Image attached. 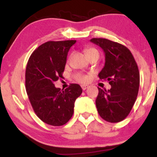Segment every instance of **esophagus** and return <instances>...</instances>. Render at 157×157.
<instances>
[{"instance_id":"esophagus-1","label":"esophagus","mask_w":157,"mask_h":157,"mask_svg":"<svg viewBox=\"0 0 157 157\" xmlns=\"http://www.w3.org/2000/svg\"><path fill=\"white\" fill-rule=\"evenodd\" d=\"M81 87H82V89L83 90V91H85L86 89H88V87H89V86H86V85H82V86H81Z\"/></svg>"}]
</instances>
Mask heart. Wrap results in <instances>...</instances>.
I'll return each instance as SVG.
<instances>
[{
  "instance_id": "b5f03b06",
  "label": "heart",
  "mask_w": 157,
  "mask_h": 157,
  "mask_svg": "<svg viewBox=\"0 0 157 157\" xmlns=\"http://www.w3.org/2000/svg\"><path fill=\"white\" fill-rule=\"evenodd\" d=\"M86 53L88 56L91 55H99V52L97 51L96 48H88L86 49ZM76 79L79 82H88L89 80V77L87 75H77L76 77Z\"/></svg>"
}]
</instances>
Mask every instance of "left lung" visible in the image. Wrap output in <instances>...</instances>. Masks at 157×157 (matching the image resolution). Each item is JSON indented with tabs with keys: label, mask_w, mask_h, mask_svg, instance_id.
<instances>
[{
	"label": "left lung",
	"mask_w": 157,
	"mask_h": 157,
	"mask_svg": "<svg viewBox=\"0 0 157 157\" xmlns=\"http://www.w3.org/2000/svg\"><path fill=\"white\" fill-rule=\"evenodd\" d=\"M91 42L105 52V66L98 76L111 86L108 91L98 88L97 111L105 121L119 122L127 117L136 100L140 86L137 64L130 50L123 45L105 38H92Z\"/></svg>",
	"instance_id": "left-lung-1"
}]
</instances>
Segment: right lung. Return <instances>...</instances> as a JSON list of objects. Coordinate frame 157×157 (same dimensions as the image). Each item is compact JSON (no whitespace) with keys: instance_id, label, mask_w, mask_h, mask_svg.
<instances>
[{"instance_id":"add662e5","label":"right lung","mask_w":157,"mask_h":157,"mask_svg":"<svg viewBox=\"0 0 157 157\" xmlns=\"http://www.w3.org/2000/svg\"><path fill=\"white\" fill-rule=\"evenodd\" d=\"M76 40L48 41L32 52L26 68V90L38 117L48 125H63L71 118L82 90L71 83L60 90L54 82L63 78L68 50Z\"/></svg>"}]
</instances>
